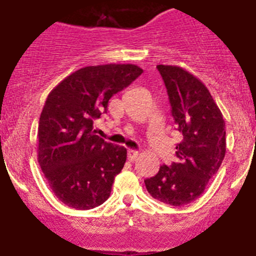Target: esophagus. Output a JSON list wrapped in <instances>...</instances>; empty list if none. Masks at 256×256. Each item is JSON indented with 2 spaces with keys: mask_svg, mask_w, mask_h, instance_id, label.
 I'll use <instances>...</instances> for the list:
<instances>
[{
  "mask_svg": "<svg viewBox=\"0 0 256 256\" xmlns=\"http://www.w3.org/2000/svg\"><path fill=\"white\" fill-rule=\"evenodd\" d=\"M128 160H130V162H134V160H136L138 156H139V152L132 150V149H128Z\"/></svg>",
  "mask_w": 256,
  "mask_h": 256,
  "instance_id": "esophagus-1",
  "label": "esophagus"
}]
</instances>
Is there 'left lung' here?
<instances>
[{
	"instance_id": "left-lung-1",
	"label": "left lung",
	"mask_w": 256,
	"mask_h": 256,
	"mask_svg": "<svg viewBox=\"0 0 256 256\" xmlns=\"http://www.w3.org/2000/svg\"><path fill=\"white\" fill-rule=\"evenodd\" d=\"M156 68L182 142L176 145V162L160 166L158 174L144 182L154 199L181 206L196 200L220 170L226 154V124L213 96L196 76L178 66Z\"/></svg>"
}]
</instances>
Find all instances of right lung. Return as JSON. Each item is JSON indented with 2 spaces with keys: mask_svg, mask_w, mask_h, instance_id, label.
I'll return each mask as SVG.
<instances>
[{
  "mask_svg": "<svg viewBox=\"0 0 256 256\" xmlns=\"http://www.w3.org/2000/svg\"><path fill=\"white\" fill-rule=\"evenodd\" d=\"M136 65L86 66L62 80L47 96L38 125V162L58 200L88 210L110 198L126 149L96 135L94 120L108 100L142 75Z\"/></svg>",
  "mask_w": 256,
  "mask_h": 256,
  "instance_id": "obj_1",
  "label": "right lung"
}]
</instances>
